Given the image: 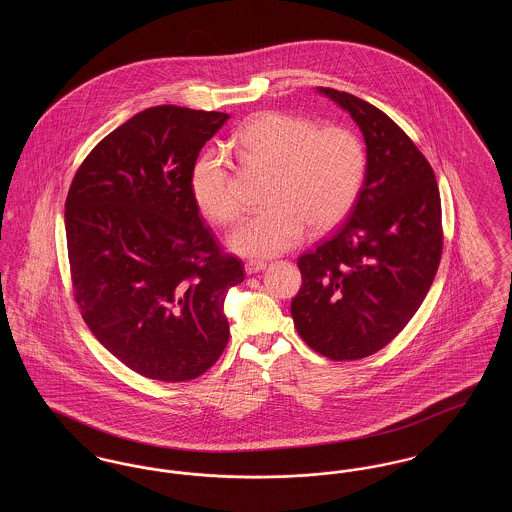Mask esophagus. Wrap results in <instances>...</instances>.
Segmentation results:
<instances>
[{
  "mask_svg": "<svg viewBox=\"0 0 512 512\" xmlns=\"http://www.w3.org/2000/svg\"><path fill=\"white\" fill-rule=\"evenodd\" d=\"M265 268H267L265 261H247V263H245V272H247V274H257V272H261V270H265Z\"/></svg>",
  "mask_w": 512,
  "mask_h": 512,
  "instance_id": "1",
  "label": "esophagus"
}]
</instances>
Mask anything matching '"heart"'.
<instances>
[{
  "mask_svg": "<svg viewBox=\"0 0 512 512\" xmlns=\"http://www.w3.org/2000/svg\"><path fill=\"white\" fill-rule=\"evenodd\" d=\"M245 157L274 169L270 207L249 215L230 234L236 253L267 259L297 244L311 230L334 228L351 211L366 174L363 140L345 126H324L288 113H263L236 134ZM190 188L207 219L230 224L242 207L232 192L230 161L224 151H205L192 169Z\"/></svg>",
  "mask_w": 512,
  "mask_h": 512,
  "instance_id": "heart-1",
  "label": "heart"
}]
</instances>
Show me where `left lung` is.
Returning a JSON list of instances; mask_svg holds the SVG:
<instances>
[{"label":"left lung","mask_w":512,"mask_h":512,"mask_svg":"<svg viewBox=\"0 0 512 512\" xmlns=\"http://www.w3.org/2000/svg\"><path fill=\"white\" fill-rule=\"evenodd\" d=\"M363 132L366 174L340 228L299 257L297 334L332 361L386 347L413 318L438 272L443 234L438 182L411 138L378 107L317 88Z\"/></svg>","instance_id":"8db88e82"}]
</instances>
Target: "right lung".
Here are the masks:
<instances>
[{"mask_svg":"<svg viewBox=\"0 0 512 512\" xmlns=\"http://www.w3.org/2000/svg\"><path fill=\"white\" fill-rule=\"evenodd\" d=\"M226 113L151 107L107 134L74 174L65 232L74 299L134 372L186 382L228 343L224 299L244 263L220 251L190 178Z\"/></svg>","mask_w":512,"mask_h":512,"instance_id":"add662e5","label":"right lung"}]
</instances>
